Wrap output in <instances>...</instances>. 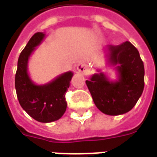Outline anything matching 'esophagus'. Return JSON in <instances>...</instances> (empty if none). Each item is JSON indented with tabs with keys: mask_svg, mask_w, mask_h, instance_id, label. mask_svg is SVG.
<instances>
[{
	"mask_svg": "<svg viewBox=\"0 0 157 157\" xmlns=\"http://www.w3.org/2000/svg\"><path fill=\"white\" fill-rule=\"evenodd\" d=\"M77 70L80 73H82L83 75H88L89 74V69L87 65L85 64H80L77 65Z\"/></svg>",
	"mask_w": 157,
	"mask_h": 157,
	"instance_id": "obj_1",
	"label": "esophagus"
}]
</instances>
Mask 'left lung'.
Here are the masks:
<instances>
[{
  "instance_id": "left-lung-1",
  "label": "left lung",
  "mask_w": 157,
  "mask_h": 157,
  "mask_svg": "<svg viewBox=\"0 0 157 157\" xmlns=\"http://www.w3.org/2000/svg\"><path fill=\"white\" fill-rule=\"evenodd\" d=\"M109 62L118 72V80L110 82L103 73L86 81L97 108L108 115H120L130 111L141 96L145 86L144 63L130 42L108 45Z\"/></svg>"
}]
</instances>
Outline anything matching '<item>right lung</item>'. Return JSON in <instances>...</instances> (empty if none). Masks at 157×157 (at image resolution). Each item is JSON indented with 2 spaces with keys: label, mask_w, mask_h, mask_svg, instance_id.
<instances>
[{
  "label": "right lung",
  "mask_w": 157,
  "mask_h": 157,
  "mask_svg": "<svg viewBox=\"0 0 157 157\" xmlns=\"http://www.w3.org/2000/svg\"><path fill=\"white\" fill-rule=\"evenodd\" d=\"M44 38V33H36L21 52L15 75V87L19 103L35 120L41 123L58 120L67 107L65 93L72 78L71 71L62 74L45 85H35L28 74L29 56Z\"/></svg>",
  "instance_id": "1"
}]
</instances>
